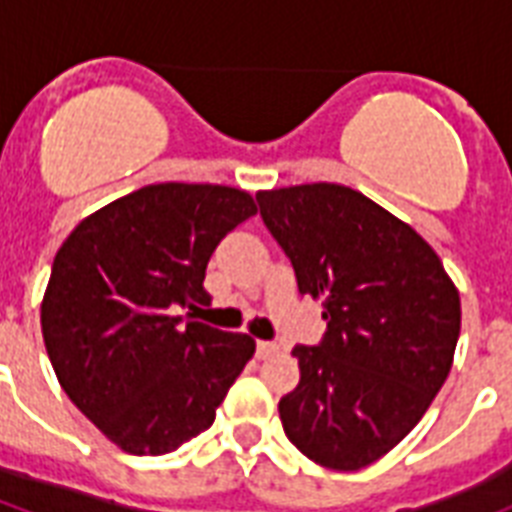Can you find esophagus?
<instances>
[{
  "instance_id": "1",
  "label": "esophagus",
  "mask_w": 512,
  "mask_h": 512,
  "mask_svg": "<svg viewBox=\"0 0 512 512\" xmlns=\"http://www.w3.org/2000/svg\"><path fill=\"white\" fill-rule=\"evenodd\" d=\"M276 350H279V345H276V342H268V340H257V356H260V358H268V356H273V353H276Z\"/></svg>"
}]
</instances>
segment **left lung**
Returning <instances> with one entry per match:
<instances>
[{
    "mask_svg": "<svg viewBox=\"0 0 512 512\" xmlns=\"http://www.w3.org/2000/svg\"><path fill=\"white\" fill-rule=\"evenodd\" d=\"M260 217L324 305L319 345H295L300 382L279 401L308 460L361 470L428 412L452 369L460 292L420 233L364 193L311 183L257 193Z\"/></svg>",
    "mask_w": 512,
    "mask_h": 512,
    "instance_id": "8db88e82",
    "label": "left lung"
}]
</instances>
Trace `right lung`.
I'll return each instance as SVG.
<instances>
[{"label": "right lung", "mask_w": 512, "mask_h": 512, "mask_svg": "<svg viewBox=\"0 0 512 512\" xmlns=\"http://www.w3.org/2000/svg\"><path fill=\"white\" fill-rule=\"evenodd\" d=\"M257 212L228 185L159 183L84 217L42 300L47 356L76 409L119 449L159 457L215 422L255 340L175 316L209 303L215 247Z\"/></svg>", "instance_id": "add662e5"}]
</instances>
